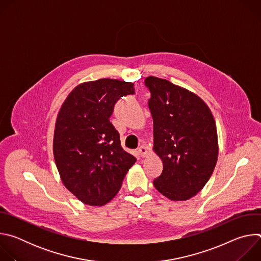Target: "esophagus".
Masks as SVG:
<instances>
[{
  "label": "esophagus",
  "instance_id": "34e87169",
  "mask_svg": "<svg viewBox=\"0 0 261 261\" xmlns=\"http://www.w3.org/2000/svg\"><path fill=\"white\" fill-rule=\"evenodd\" d=\"M138 153H139V155H140L141 157H145V156H146V154H147L146 147H145L144 145L139 146V147H138Z\"/></svg>",
  "mask_w": 261,
  "mask_h": 261
}]
</instances>
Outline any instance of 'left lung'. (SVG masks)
Wrapping results in <instances>:
<instances>
[{
	"instance_id": "1",
	"label": "left lung",
	"mask_w": 261,
	"mask_h": 261,
	"mask_svg": "<svg viewBox=\"0 0 261 261\" xmlns=\"http://www.w3.org/2000/svg\"><path fill=\"white\" fill-rule=\"evenodd\" d=\"M144 85L151 92L153 150L163 163L153 184L171 200H187L204 187L217 163L214 117L197 95L166 80L148 76Z\"/></svg>"
}]
</instances>
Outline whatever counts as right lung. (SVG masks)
Segmentation results:
<instances>
[{
  "instance_id": "right-lung-1",
  "label": "right lung",
  "mask_w": 261,
  "mask_h": 261,
  "mask_svg": "<svg viewBox=\"0 0 261 261\" xmlns=\"http://www.w3.org/2000/svg\"><path fill=\"white\" fill-rule=\"evenodd\" d=\"M134 94L132 83L102 79L77 86L66 98L56 122L54 156L65 187L89 205H103L121 189L136 162L125 152L110 123L115 104Z\"/></svg>"
}]
</instances>
